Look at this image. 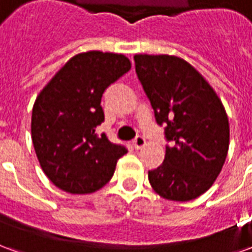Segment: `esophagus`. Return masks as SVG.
Segmentation results:
<instances>
[{"label": "esophagus", "instance_id": "esophagus-1", "mask_svg": "<svg viewBox=\"0 0 252 252\" xmlns=\"http://www.w3.org/2000/svg\"><path fill=\"white\" fill-rule=\"evenodd\" d=\"M132 144H133V147L136 148V150H139V148H142L144 144H146V139L143 136H136L135 137V140L132 142Z\"/></svg>", "mask_w": 252, "mask_h": 252}]
</instances>
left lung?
I'll use <instances>...</instances> for the list:
<instances>
[{
    "mask_svg": "<svg viewBox=\"0 0 252 252\" xmlns=\"http://www.w3.org/2000/svg\"><path fill=\"white\" fill-rule=\"evenodd\" d=\"M135 67L155 120L164 126L163 163L148 171L160 197L194 200L220 174L229 146L225 109L211 85L184 59L135 55Z\"/></svg>",
    "mask_w": 252,
    "mask_h": 252,
    "instance_id": "left-lung-1",
    "label": "left lung"
}]
</instances>
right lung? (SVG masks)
<instances>
[{"label":"right lung","mask_w":252,"mask_h":252,"mask_svg":"<svg viewBox=\"0 0 252 252\" xmlns=\"http://www.w3.org/2000/svg\"><path fill=\"white\" fill-rule=\"evenodd\" d=\"M131 70L121 54L89 51L71 58L43 89L32 109V142L44 174L59 189L86 194L108 182L126 154L97 126L104 123L101 97Z\"/></svg>","instance_id":"right-lung-1"}]
</instances>
